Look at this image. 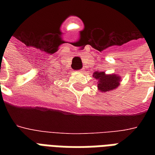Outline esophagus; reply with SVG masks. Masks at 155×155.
<instances>
[{
    "label": "esophagus",
    "instance_id": "esophagus-1",
    "mask_svg": "<svg viewBox=\"0 0 155 155\" xmlns=\"http://www.w3.org/2000/svg\"><path fill=\"white\" fill-rule=\"evenodd\" d=\"M83 71H83V70H80V71H79V72H81V73H82Z\"/></svg>",
    "mask_w": 155,
    "mask_h": 155
}]
</instances>
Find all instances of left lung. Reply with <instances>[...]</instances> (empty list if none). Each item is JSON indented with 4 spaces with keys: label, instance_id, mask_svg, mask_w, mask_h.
<instances>
[{
    "label": "left lung",
    "instance_id": "left-lung-1",
    "mask_svg": "<svg viewBox=\"0 0 155 155\" xmlns=\"http://www.w3.org/2000/svg\"><path fill=\"white\" fill-rule=\"evenodd\" d=\"M93 77L98 81L97 87L101 92H108L117 88L121 82V79L117 74H106L104 71H95Z\"/></svg>",
    "mask_w": 155,
    "mask_h": 155
}]
</instances>
